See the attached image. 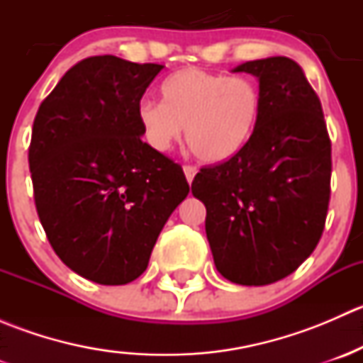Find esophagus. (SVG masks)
Returning a JSON list of instances; mask_svg holds the SVG:
<instances>
[{
  "instance_id": "34e87169",
  "label": "esophagus",
  "mask_w": 363,
  "mask_h": 363,
  "mask_svg": "<svg viewBox=\"0 0 363 363\" xmlns=\"http://www.w3.org/2000/svg\"><path fill=\"white\" fill-rule=\"evenodd\" d=\"M196 172H199V168H196L195 164H184V174H186V179H188V182L193 181V177L196 175Z\"/></svg>"
}]
</instances>
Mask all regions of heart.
<instances>
[{
  "instance_id": "obj_1",
  "label": "heart",
  "mask_w": 363,
  "mask_h": 363,
  "mask_svg": "<svg viewBox=\"0 0 363 363\" xmlns=\"http://www.w3.org/2000/svg\"><path fill=\"white\" fill-rule=\"evenodd\" d=\"M160 101L138 105V123L156 151L167 152L186 138L199 160L223 163L239 155L255 135L262 91L246 75L182 68L163 80Z\"/></svg>"
}]
</instances>
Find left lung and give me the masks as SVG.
I'll return each mask as SVG.
<instances>
[{"instance_id":"obj_1","label":"left lung","mask_w":363,"mask_h":363,"mask_svg":"<svg viewBox=\"0 0 363 363\" xmlns=\"http://www.w3.org/2000/svg\"><path fill=\"white\" fill-rule=\"evenodd\" d=\"M262 113L250 144L200 168L193 195L207 208L205 232L223 277L244 286L276 283L318 246L330 202L332 142L323 108L290 57L247 61Z\"/></svg>"}]
</instances>
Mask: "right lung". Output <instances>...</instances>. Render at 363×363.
Returning <instances> with one entry per match:
<instances>
[{"label":"right lung","instance_id":"1","mask_svg":"<svg viewBox=\"0 0 363 363\" xmlns=\"http://www.w3.org/2000/svg\"><path fill=\"white\" fill-rule=\"evenodd\" d=\"M161 68L86 57L33 123L28 161L40 223L61 262L98 284L137 279L189 193L181 164L140 137L138 105Z\"/></svg>","mask_w":363,"mask_h":363}]
</instances>
